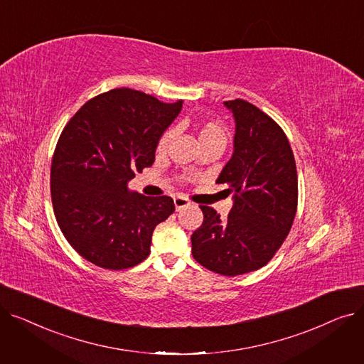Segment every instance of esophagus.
I'll return each instance as SVG.
<instances>
[{
	"label": "esophagus",
	"mask_w": 364,
	"mask_h": 364,
	"mask_svg": "<svg viewBox=\"0 0 364 364\" xmlns=\"http://www.w3.org/2000/svg\"><path fill=\"white\" fill-rule=\"evenodd\" d=\"M174 205H176L177 211H181V209H184V208H187L190 205V202L186 198H183V196H177V198H174Z\"/></svg>",
	"instance_id": "esophagus-1"
}]
</instances>
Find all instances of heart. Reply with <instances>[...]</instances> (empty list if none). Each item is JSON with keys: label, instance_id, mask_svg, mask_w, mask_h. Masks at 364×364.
Wrapping results in <instances>:
<instances>
[{"label": "heart", "instance_id": "heart-1", "mask_svg": "<svg viewBox=\"0 0 364 364\" xmlns=\"http://www.w3.org/2000/svg\"><path fill=\"white\" fill-rule=\"evenodd\" d=\"M172 137H174V131L166 129L161 136V139L158 140L156 153H159V155L161 153H164L168 149V144L172 140ZM198 139H199L202 149L209 147V146L225 147L228 132H227V128L221 122L209 119V121H203L198 127Z\"/></svg>", "mask_w": 364, "mask_h": 364}]
</instances>
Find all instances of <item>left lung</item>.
<instances>
[{
  "mask_svg": "<svg viewBox=\"0 0 364 364\" xmlns=\"http://www.w3.org/2000/svg\"><path fill=\"white\" fill-rule=\"evenodd\" d=\"M233 113V155L218 184L228 186L233 206L225 220L200 205L203 223L192 235L193 258L223 276L261 269L288 236L298 205L295 158L283 129L242 99L224 102Z\"/></svg>",
  "mask_w": 364,
  "mask_h": 364,
  "instance_id": "left-lung-1",
  "label": "left lung"
}]
</instances>
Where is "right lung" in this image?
I'll return each mask as SVG.
<instances>
[{"label":"right lung","instance_id":"add662e5","mask_svg":"<svg viewBox=\"0 0 364 364\" xmlns=\"http://www.w3.org/2000/svg\"><path fill=\"white\" fill-rule=\"evenodd\" d=\"M181 106L114 88L66 124L51 162V200L63 236L87 261L124 270L149 257L153 230L176 211L174 200L131 192L128 181L155 162L158 140Z\"/></svg>","mask_w":364,"mask_h":364}]
</instances>
